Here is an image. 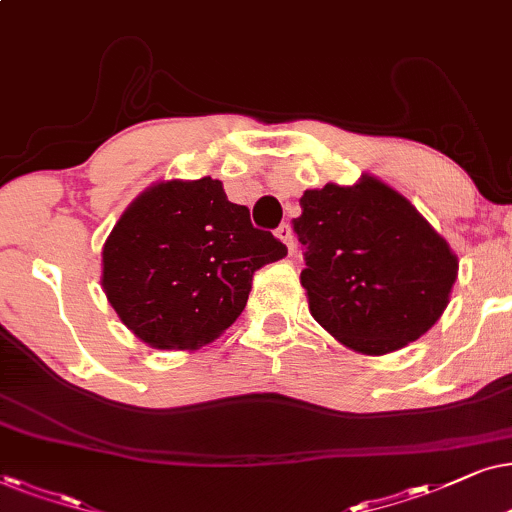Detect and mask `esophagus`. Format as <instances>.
Returning a JSON list of instances; mask_svg holds the SVG:
<instances>
[{
	"mask_svg": "<svg viewBox=\"0 0 512 512\" xmlns=\"http://www.w3.org/2000/svg\"><path fill=\"white\" fill-rule=\"evenodd\" d=\"M276 236L281 238V241H283L285 245H288L290 252H295V234H292L290 224H281V227L276 229Z\"/></svg>",
	"mask_w": 512,
	"mask_h": 512,
	"instance_id": "esophagus-1",
	"label": "esophagus"
}]
</instances>
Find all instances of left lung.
<instances>
[{
	"instance_id": "1",
	"label": "left lung",
	"mask_w": 512,
	"mask_h": 512,
	"mask_svg": "<svg viewBox=\"0 0 512 512\" xmlns=\"http://www.w3.org/2000/svg\"><path fill=\"white\" fill-rule=\"evenodd\" d=\"M299 206V281L311 316L337 342L384 356L438 323L459 262L403 194L363 175L353 187L306 189Z\"/></svg>"
}]
</instances>
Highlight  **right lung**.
<instances>
[{
	"label": "right lung",
	"mask_w": 512,
	"mask_h": 512,
	"mask_svg": "<svg viewBox=\"0 0 512 512\" xmlns=\"http://www.w3.org/2000/svg\"><path fill=\"white\" fill-rule=\"evenodd\" d=\"M288 248L255 229L222 182L145 189L102 248V290L128 330L154 349H199L241 316L252 274Z\"/></svg>",
	"instance_id": "1"
}]
</instances>
